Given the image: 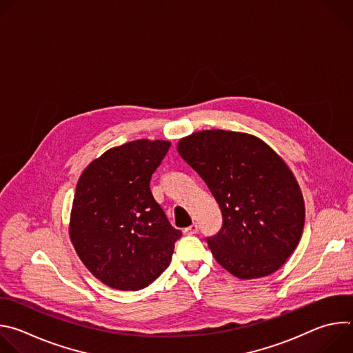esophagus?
<instances>
[{"instance_id": "obj_1", "label": "esophagus", "mask_w": 353, "mask_h": 353, "mask_svg": "<svg viewBox=\"0 0 353 353\" xmlns=\"http://www.w3.org/2000/svg\"><path fill=\"white\" fill-rule=\"evenodd\" d=\"M184 234H187V236H191V234H195L196 232H198V225L196 223H192L191 226H188V228H185L184 230Z\"/></svg>"}]
</instances>
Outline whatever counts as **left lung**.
Instances as JSON below:
<instances>
[{
  "instance_id": "obj_1",
  "label": "left lung",
  "mask_w": 353,
  "mask_h": 353,
  "mask_svg": "<svg viewBox=\"0 0 353 353\" xmlns=\"http://www.w3.org/2000/svg\"><path fill=\"white\" fill-rule=\"evenodd\" d=\"M180 157L205 181L222 226L205 237L215 260L240 279L279 270L305 225V203L285 162L261 139L225 130L179 142Z\"/></svg>"
}]
</instances>
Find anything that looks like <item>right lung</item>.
Listing matches in <instances>:
<instances>
[{
	"label": "right lung",
	"mask_w": 353,
	"mask_h": 353,
	"mask_svg": "<svg viewBox=\"0 0 353 353\" xmlns=\"http://www.w3.org/2000/svg\"><path fill=\"white\" fill-rule=\"evenodd\" d=\"M170 148L137 139L109 149L78 180L70 236L86 268L110 288L139 290L169 267L174 229L150 191Z\"/></svg>",
	"instance_id": "add662e5"
}]
</instances>
